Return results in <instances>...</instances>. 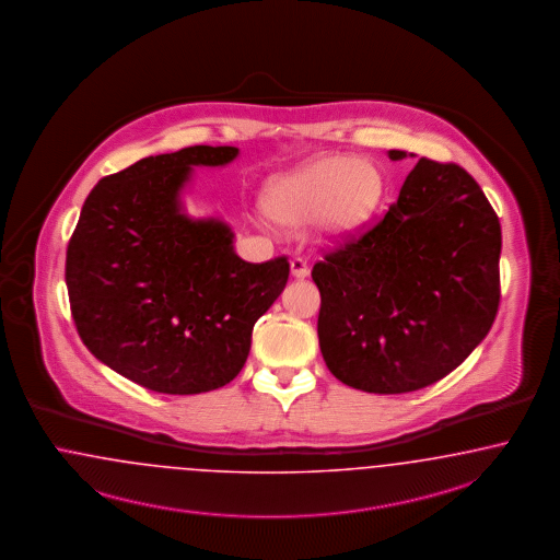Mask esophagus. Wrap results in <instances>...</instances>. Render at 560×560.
<instances>
[{"label":"esophagus","instance_id":"34e87169","mask_svg":"<svg viewBox=\"0 0 560 560\" xmlns=\"http://www.w3.org/2000/svg\"><path fill=\"white\" fill-rule=\"evenodd\" d=\"M291 275L295 277V279H304V277H308V265H306V260H302V258H293L290 262Z\"/></svg>","mask_w":560,"mask_h":560}]
</instances>
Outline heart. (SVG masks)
Returning a JSON list of instances; mask_svg holds the SVG:
<instances>
[{
    "label": "heart",
    "instance_id": "b5f03b06",
    "mask_svg": "<svg viewBox=\"0 0 560 560\" xmlns=\"http://www.w3.org/2000/svg\"><path fill=\"white\" fill-rule=\"evenodd\" d=\"M375 164L352 156H314L265 185L262 206L285 226L314 221L325 242H346L371 223L383 200Z\"/></svg>",
    "mask_w": 560,
    "mask_h": 560
}]
</instances>
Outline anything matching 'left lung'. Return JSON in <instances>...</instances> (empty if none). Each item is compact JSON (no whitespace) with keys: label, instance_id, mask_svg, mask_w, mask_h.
Here are the masks:
<instances>
[{"label":"left lung","instance_id":"obj_1","mask_svg":"<svg viewBox=\"0 0 560 560\" xmlns=\"http://www.w3.org/2000/svg\"><path fill=\"white\" fill-rule=\"evenodd\" d=\"M500 249V221L469 173L421 158L380 223L314 265L327 369L369 394L444 380L492 329Z\"/></svg>","mask_w":560,"mask_h":560}]
</instances>
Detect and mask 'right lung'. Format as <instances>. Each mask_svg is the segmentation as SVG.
Listing matches in <instances>:
<instances>
[{"mask_svg": "<svg viewBox=\"0 0 560 560\" xmlns=\"http://www.w3.org/2000/svg\"><path fill=\"white\" fill-rule=\"evenodd\" d=\"M231 145L141 158L104 177L68 242L67 288L91 354L158 394H201L244 369L252 329L285 290V256L242 260L221 219H191L194 166H224Z\"/></svg>", "mask_w": 560, "mask_h": 560, "instance_id": "obj_1", "label": "right lung"}]
</instances>
